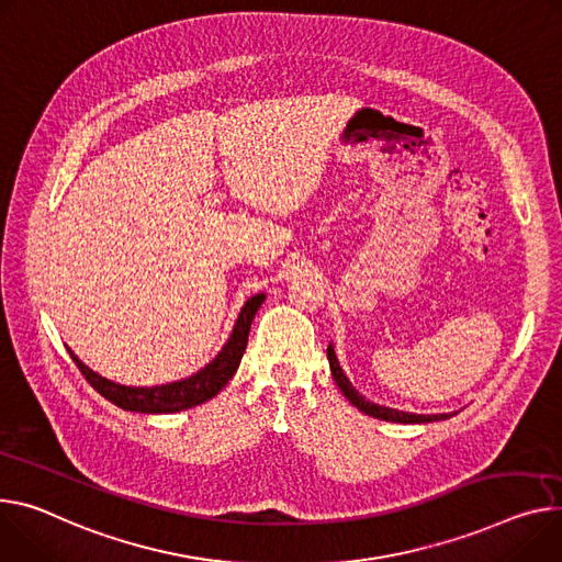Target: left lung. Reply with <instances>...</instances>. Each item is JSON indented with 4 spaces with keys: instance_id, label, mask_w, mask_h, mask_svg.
<instances>
[{
    "instance_id": "1",
    "label": "left lung",
    "mask_w": 562,
    "mask_h": 562,
    "mask_svg": "<svg viewBox=\"0 0 562 562\" xmlns=\"http://www.w3.org/2000/svg\"><path fill=\"white\" fill-rule=\"evenodd\" d=\"M327 359H329V368H331V376L336 381V385L340 387V392L345 394V398L359 407L361 413L374 417V419H383V422H392V424H430V422H441V419H448L450 415H415V413H403V411H396V407H385V405H379V403H372L368 401L359 390H356L351 385V381L345 376L338 359H336V351H334V345L329 342L327 347Z\"/></svg>"
}]
</instances>
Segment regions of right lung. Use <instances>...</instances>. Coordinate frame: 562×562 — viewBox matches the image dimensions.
<instances>
[{"label": "right lung", "mask_w": 562, "mask_h": 562, "mask_svg": "<svg viewBox=\"0 0 562 562\" xmlns=\"http://www.w3.org/2000/svg\"><path fill=\"white\" fill-rule=\"evenodd\" d=\"M265 297H267L265 293L248 297L244 302V307H241V312L235 321V327H233L226 345L222 347V351L215 356V359L206 368H201L199 372H194L192 376H186L181 381L151 385V387L121 385L116 381L100 376L91 368H87L69 347H67V351L71 353L74 363L78 366L82 376L89 381V385L98 394H103L108 401H112L114 405L123 407V411L140 413V415L181 413V411H188V407L201 405V403H206L209 398L217 396L222 392V387L233 379V374L239 368L246 342H248L250 323H252L255 314H258V310L262 307Z\"/></svg>", "instance_id": "obj_1"}]
</instances>
